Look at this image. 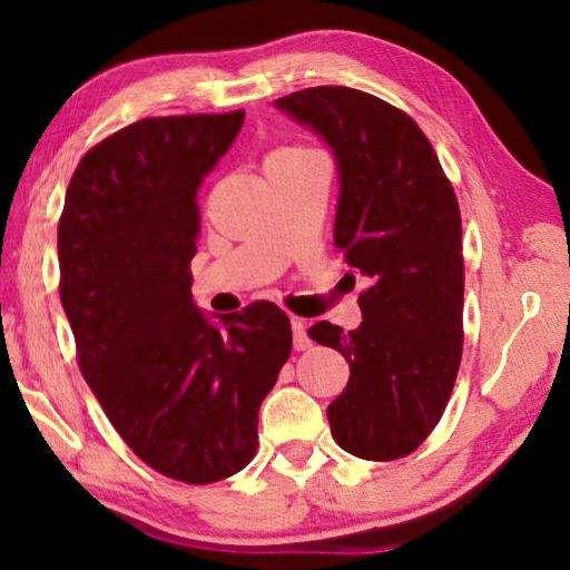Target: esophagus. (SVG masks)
I'll return each instance as SVG.
<instances>
[{"label": "esophagus", "instance_id": "1", "mask_svg": "<svg viewBox=\"0 0 570 570\" xmlns=\"http://www.w3.org/2000/svg\"><path fill=\"white\" fill-rule=\"evenodd\" d=\"M291 325H293V346H295V351H307V348H311L313 341H311V335H307L305 321L293 318Z\"/></svg>", "mask_w": 570, "mask_h": 570}]
</instances>
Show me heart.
Wrapping results in <instances>:
<instances>
[{
  "mask_svg": "<svg viewBox=\"0 0 570 570\" xmlns=\"http://www.w3.org/2000/svg\"><path fill=\"white\" fill-rule=\"evenodd\" d=\"M295 151H301V148H279V151H275L273 156H279V154H295Z\"/></svg>",
  "mask_w": 570,
  "mask_h": 570,
  "instance_id": "b5f03b06",
  "label": "heart"
}]
</instances>
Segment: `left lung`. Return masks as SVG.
Segmentation results:
<instances>
[{
    "label": "left lung",
    "instance_id": "8db88e82",
    "mask_svg": "<svg viewBox=\"0 0 570 570\" xmlns=\"http://www.w3.org/2000/svg\"><path fill=\"white\" fill-rule=\"evenodd\" d=\"M275 108L333 151V242L371 279L356 331L328 321L307 331L351 366L328 406L331 434L361 460H396L442 419L462 358V222L452 184L422 128L368 92L307 88Z\"/></svg>",
    "mask_w": 570,
    "mask_h": 570
}]
</instances>
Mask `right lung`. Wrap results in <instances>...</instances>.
Masks as SVG:
<instances>
[{"label":"right lung","mask_w":570,"mask_h":570,"mask_svg":"<svg viewBox=\"0 0 570 570\" xmlns=\"http://www.w3.org/2000/svg\"><path fill=\"white\" fill-rule=\"evenodd\" d=\"M245 114L144 118L82 156L58 224L60 301L110 424L166 478L207 484L257 450V412L293 351L277 305L204 313L189 263L199 191Z\"/></svg>","instance_id":"add662e5"}]
</instances>
